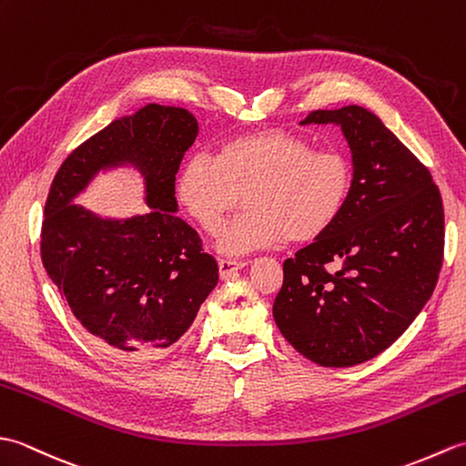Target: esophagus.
Instances as JSON below:
<instances>
[{
    "label": "esophagus",
    "mask_w": 466,
    "mask_h": 466,
    "mask_svg": "<svg viewBox=\"0 0 466 466\" xmlns=\"http://www.w3.org/2000/svg\"><path fill=\"white\" fill-rule=\"evenodd\" d=\"M244 266H246V262H242V260H220L218 262V268H220L222 279H230L234 272L242 270Z\"/></svg>",
    "instance_id": "esophagus-1"
}]
</instances>
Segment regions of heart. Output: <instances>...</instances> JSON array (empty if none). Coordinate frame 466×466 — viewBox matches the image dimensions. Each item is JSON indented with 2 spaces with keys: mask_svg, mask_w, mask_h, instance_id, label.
I'll list each match as a JSON object with an SVG mask.
<instances>
[{
  "mask_svg": "<svg viewBox=\"0 0 466 466\" xmlns=\"http://www.w3.org/2000/svg\"><path fill=\"white\" fill-rule=\"evenodd\" d=\"M352 166L300 136L264 130L228 137L216 157L196 154L176 180V198L198 228L214 234L244 196L242 214L218 234V250L242 256L282 242L319 240L339 222Z\"/></svg>",
  "mask_w": 466,
  "mask_h": 466,
  "instance_id": "heart-1",
  "label": "heart"
}]
</instances>
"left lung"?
Wrapping results in <instances>:
<instances>
[{
	"label": "left lung",
	"mask_w": 466,
	"mask_h": 466,
	"mask_svg": "<svg viewBox=\"0 0 466 466\" xmlns=\"http://www.w3.org/2000/svg\"><path fill=\"white\" fill-rule=\"evenodd\" d=\"M300 124L340 127L352 190L339 222L284 262L272 314L302 356L344 369L389 349L429 302L442 266V200L419 157L366 107L316 110Z\"/></svg>",
	"instance_id": "obj_1"
}]
</instances>
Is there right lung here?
<instances>
[{"label": "right lung", "mask_w": 466, "mask_h": 466, "mask_svg": "<svg viewBox=\"0 0 466 466\" xmlns=\"http://www.w3.org/2000/svg\"><path fill=\"white\" fill-rule=\"evenodd\" d=\"M198 136L184 107L147 104L106 126L66 157L46 202L42 262L97 346L144 360L190 329L218 284V264L177 218L176 174ZM132 165L151 212L116 221L73 204L100 171Z\"/></svg>", "instance_id": "right-lung-1"}]
</instances>
